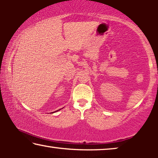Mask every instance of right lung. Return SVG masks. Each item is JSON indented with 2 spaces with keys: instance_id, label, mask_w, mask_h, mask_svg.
<instances>
[{
  "instance_id": "obj_1",
  "label": "right lung",
  "mask_w": 158,
  "mask_h": 158,
  "mask_svg": "<svg viewBox=\"0 0 158 158\" xmlns=\"http://www.w3.org/2000/svg\"><path fill=\"white\" fill-rule=\"evenodd\" d=\"M60 110V109H59ZM59 110H58V111H59ZM52 113H54V112H52Z\"/></svg>"
}]
</instances>
